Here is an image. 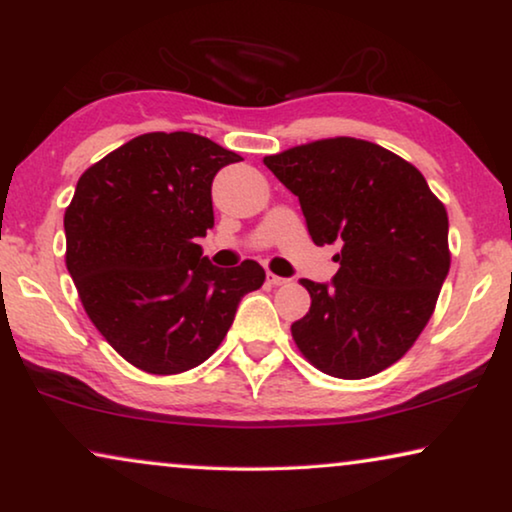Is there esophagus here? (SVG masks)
I'll return each instance as SVG.
<instances>
[{
  "mask_svg": "<svg viewBox=\"0 0 512 512\" xmlns=\"http://www.w3.org/2000/svg\"><path fill=\"white\" fill-rule=\"evenodd\" d=\"M268 284L270 286H284V284H289V279L279 277V275H275V272H268Z\"/></svg>",
  "mask_w": 512,
  "mask_h": 512,
  "instance_id": "1",
  "label": "esophagus"
}]
</instances>
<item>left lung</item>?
Listing matches in <instances>:
<instances>
[{
  "instance_id": "8db88e82",
  "label": "left lung",
  "mask_w": 512,
  "mask_h": 512,
  "mask_svg": "<svg viewBox=\"0 0 512 512\" xmlns=\"http://www.w3.org/2000/svg\"><path fill=\"white\" fill-rule=\"evenodd\" d=\"M298 195L312 242L338 244L331 284L300 279L312 305L291 335L321 373L363 380L415 345L447 272V212L422 172L354 137L265 156Z\"/></svg>"
}]
</instances>
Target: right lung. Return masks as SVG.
<instances>
[{
	"instance_id": "1",
	"label": "right lung",
	"mask_w": 512,
	"mask_h": 512,
	"mask_svg": "<svg viewBox=\"0 0 512 512\" xmlns=\"http://www.w3.org/2000/svg\"><path fill=\"white\" fill-rule=\"evenodd\" d=\"M240 160L193 132H149L76 184L65 212L67 270L97 331L139 370L200 366L240 300L265 282L256 261L216 268L195 244L214 226L216 172Z\"/></svg>"
}]
</instances>
